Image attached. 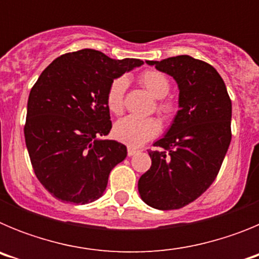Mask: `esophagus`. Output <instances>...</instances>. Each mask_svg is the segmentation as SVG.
<instances>
[{
	"label": "esophagus",
	"instance_id": "1",
	"mask_svg": "<svg viewBox=\"0 0 259 259\" xmlns=\"http://www.w3.org/2000/svg\"><path fill=\"white\" fill-rule=\"evenodd\" d=\"M137 152H139V150L135 149V148H131V146H130V148H128V150H127V153H128V155H130V157L135 155Z\"/></svg>",
	"mask_w": 259,
	"mask_h": 259
}]
</instances>
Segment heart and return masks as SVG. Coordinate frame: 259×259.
<instances>
[{
	"instance_id": "obj_1",
	"label": "heart",
	"mask_w": 259,
	"mask_h": 259,
	"mask_svg": "<svg viewBox=\"0 0 259 259\" xmlns=\"http://www.w3.org/2000/svg\"><path fill=\"white\" fill-rule=\"evenodd\" d=\"M140 81L153 97L161 100L158 104V111L163 116L172 115V102L164 101L170 92V81L162 72L155 70L144 71L140 75ZM128 80L125 76H119L110 84L106 96V104L109 110L114 114H120L124 107V92L127 89ZM161 131L159 122L154 118H137V116H125L115 123L113 128L114 137L120 143L132 148H137L157 136Z\"/></svg>"
}]
</instances>
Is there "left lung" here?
Segmentation results:
<instances>
[{"mask_svg": "<svg viewBox=\"0 0 259 259\" xmlns=\"http://www.w3.org/2000/svg\"><path fill=\"white\" fill-rule=\"evenodd\" d=\"M174 77L179 110L162 139L150 150L152 166L139 179L146 205L174 210L193 202L221 170L231 143L232 104L223 79L212 66L189 56L146 61Z\"/></svg>", "mask_w": 259, "mask_h": 259, "instance_id": "8db88e82", "label": "left lung"}]
</instances>
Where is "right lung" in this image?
<instances>
[{
    "label": "right lung",
    "instance_id": "obj_1",
    "mask_svg": "<svg viewBox=\"0 0 259 259\" xmlns=\"http://www.w3.org/2000/svg\"><path fill=\"white\" fill-rule=\"evenodd\" d=\"M140 59H111L95 49L58 57L41 72L27 104L24 137L38 182L63 202L89 203L104 194L110 171L127 148L111 130L110 84Z\"/></svg>",
    "mask_w": 259,
    "mask_h": 259
}]
</instances>
